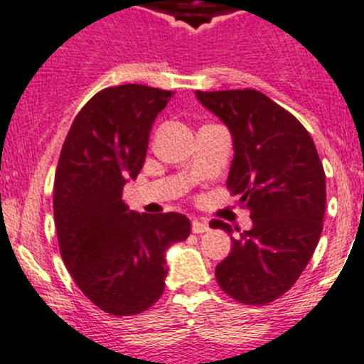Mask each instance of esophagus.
Listing matches in <instances>:
<instances>
[{
	"label": "esophagus",
	"instance_id": "1",
	"mask_svg": "<svg viewBox=\"0 0 364 364\" xmlns=\"http://www.w3.org/2000/svg\"><path fill=\"white\" fill-rule=\"evenodd\" d=\"M192 232L193 233H206L210 232V224L203 219H193L192 220Z\"/></svg>",
	"mask_w": 364,
	"mask_h": 364
}]
</instances>
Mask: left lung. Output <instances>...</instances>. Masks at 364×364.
I'll list each match as a JSON object with an SVG mask.
<instances>
[{
    "label": "left lung",
    "instance_id": "obj_1",
    "mask_svg": "<svg viewBox=\"0 0 364 364\" xmlns=\"http://www.w3.org/2000/svg\"><path fill=\"white\" fill-rule=\"evenodd\" d=\"M196 98L232 134L226 186L240 193L253 220L232 237L215 278L240 304L266 305L293 287L318 246L327 203L323 165L304 125L260 91H196ZM210 226L233 233L223 220Z\"/></svg>",
    "mask_w": 364,
    "mask_h": 364
}]
</instances>
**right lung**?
Listing matches in <instances>:
<instances>
[{"mask_svg": "<svg viewBox=\"0 0 364 364\" xmlns=\"http://www.w3.org/2000/svg\"><path fill=\"white\" fill-rule=\"evenodd\" d=\"M172 91L124 84L95 95L71 124L53 183L64 266L102 311H147L165 289L166 250L190 235L183 213L132 212L122 193L147 156L156 117Z\"/></svg>", "mask_w": 364, "mask_h": 364, "instance_id": "add662e5", "label": "right lung"}]
</instances>
